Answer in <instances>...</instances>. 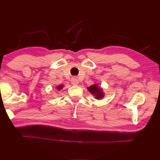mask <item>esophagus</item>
Segmentation results:
<instances>
[{
  "label": "esophagus",
  "mask_w": 160,
  "mask_h": 160,
  "mask_svg": "<svg viewBox=\"0 0 160 160\" xmlns=\"http://www.w3.org/2000/svg\"><path fill=\"white\" fill-rule=\"evenodd\" d=\"M71 84H72L73 85H77L78 84V80L76 77H73L71 78Z\"/></svg>",
  "instance_id": "34e87169"
}]
</instances>
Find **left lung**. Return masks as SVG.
<instances>
[{
    "label": "left lung",
    "mask_w": 160,
    "mask_h": 160,
    "mask_svg": "<svg viewBox=\"0 0 160 160\" xmlns=\"http://www.w3.org/2000/svg\"><path fill=\"white\" fill-rule=\"evenodd\" d=\"M87 89L89 91V92L95 95V96H96L97 99H100V98H103V92L102 91V89L98 87L97 84H93V85L88 87Z\"/></svg>",
    "instance_id": "8db88e82"
}]
</instances>
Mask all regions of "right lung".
I'll list each match as a JSON object with an SVG mask.
<instances>
[{"label":"right lung","instance_id":"add662e5","mask_svg":"<svg viewBox=\"0 0 160 160\" xmlns=\"http://www.w3.org/2000/svg\"><path fill=\"white\" fill-rule=\"evenodd\" d=\"M62 85H60V86H58L57 87H56V89H58V90H60V89H62Z\"/></svg>","mask_w":160,"mask_h":160}]
</instances>
